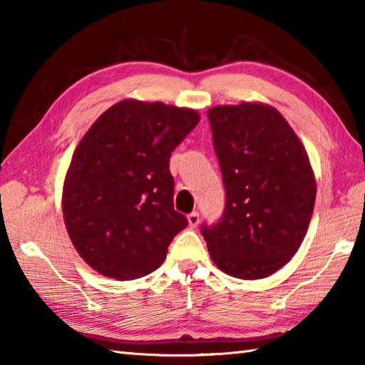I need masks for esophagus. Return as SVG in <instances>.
I'll return each instance as SVG.
<instances>
[{
	"mask_svg": "<svg viewBox=\"0 0 365 365\" xmlns=\"http://www.w3.org/2000/svg\"><path fill=\"white\" fill-rule=\"evenodd\" d=\"M188 225L191 227V228H195L197 224H200V214L197 212H191V214H188Z\"/></svg>",
	"mask_w": 365,
	"mask_h": 365,
	"instance_id": "esophagus-1",
	"label": "esophagus"
}]
</instances>
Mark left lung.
<instances>
[{
	"label": "left lung",
	"instance_id": "8db88e82",
	"mask_svg": "<svg viewBox=\"0 0 365 365\" xmlns=\"http://www.w3.org/2000/svg\"><path fill=\"white\" fill-rule=\"evenodd\" d=\"M225 187V209L201 233L217 267L265 279L298 252L316 205V177L301 140L264 103L207 110Z\"/></svg>",
	"mask_w": 365,
	"mask_h": 365
}]
</instances>
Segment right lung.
<instances>
[{
	"label": "right lung",
	"instance_id": "obj_1",
	"mask_svg": "<svg viewBox=\"0 0 365 365\" xmlns=\"http://www.w3.org/2000/svg\"><path fill=\"white\" fill-rule=\"evenodd\" d=\"M190 108L122 100L80 140L63 187V215L98 274L133 280L156 270L188 225L174 209L172 151L200 122Z\"/></svg>",
	"mask_w": 365,
	"mask_h": 365
}]
</instances>
